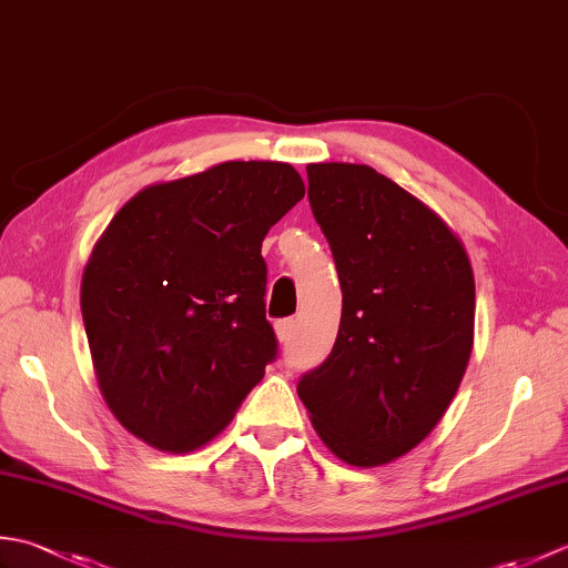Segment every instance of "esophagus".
<instances>
[{
    "label": "esophagus",
    "instance_id": "esophagus-1",
    "mask_svg": "<svg viewBox=\"0 0 568 568\" xmlns=\"http://www.w3.org/2000/svg\"><path fill=\"white\" fill-rule=\"evenodd\" d=\"M293 329H295V322H293V320H281V322H275V336H277V342H281V344H287V342H291Z\"/></svg>",
    "mask_w": 568,
    "mask_h": 568
}]
</instances>
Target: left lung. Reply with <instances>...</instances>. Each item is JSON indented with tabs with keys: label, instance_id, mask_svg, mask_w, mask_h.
Wrapping results in <instances>:
<instances>
[{
	"label": "left lung",
	"instance_id": "1",
	"mask_svg": "<svg viewBox=\"0 0 568 568\" xmlns=\"http://www.w3.org/2000/svg\"><path fill=\"white\" fill-rule=\"evenodd\" d=\"M307 178L342 322L297 395L336 458L383 466L415 449L454 400L474 348V268L449 224L371 165L310 163Z\"/></svg>",
	"mask_w": 568,
	"mask_h": 568
}]
</instances>
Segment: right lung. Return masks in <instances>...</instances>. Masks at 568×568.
<instances>
[{
	"label": "right lung",
	"instance_id": "right-lung-1",
	"mask_svg": "<svg viewBox=\"0 0 568 568\" xmlns=\"http://www.w3.org/2000/svg\"><path fill=\"white\" fill-rule=\"evenodd\" d=\"M303 197L291 163L224 161L139 190L106 224L80 310L104 403L136 439L200 449L263 378L277 342L261 244Z\"/></svg>",
	"mask_w": 568,
	"mask_h": 568
}]
</instances>
